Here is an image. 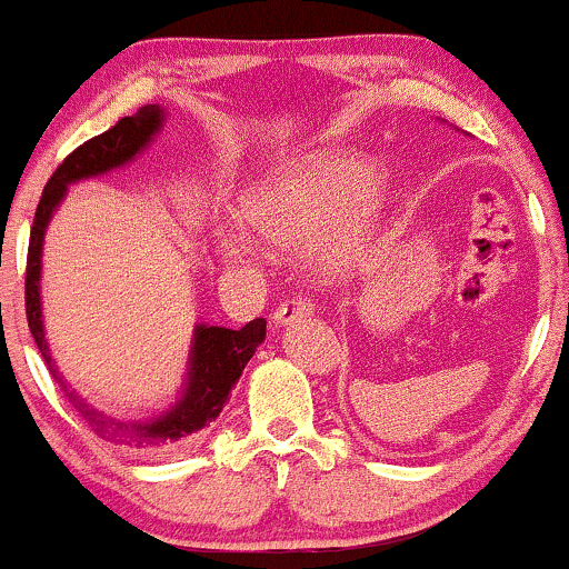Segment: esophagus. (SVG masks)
<instances>
[{
  "label": "esophagus",
  "instance_id": "esophagus-1",
  "mask_svg": "<svg viewBox=\"0 0 569 569\" xmlns=\"http://www.w3.org/2000/svg\"><path fill=\"white\" fill-rule=\"evenodd\" d=\"M311 313V302H308L306 298H287L284 302H279L277 311H274V321L277 323H290L298 319V316H306Z\"/></svg>",
  "mask_w": 569,
  "mask_h": 569
}]
</instances>
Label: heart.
I'll return each instance as SVG.
<instances>
[{
  "label": "heart",
  "mask_w": 569,
  "mask_h": 569,
  "mask_svg": "<svg viewBox=\"0 0 569 569\" xmlns=\"http://www.w3.org/2000/svg\"><path fill=\"white\" fill-rule=\"evenodd\" d=\"M383 206V186L363 159L342 151H319L298 161L242 201L240 217L250 230L279 246L306 242L331 221L321 263L345 274L371 240ZM224 248L238 253L240 234H227Z\"/></svg>",
  "instance_id": "heart-1"
}]
</instances>
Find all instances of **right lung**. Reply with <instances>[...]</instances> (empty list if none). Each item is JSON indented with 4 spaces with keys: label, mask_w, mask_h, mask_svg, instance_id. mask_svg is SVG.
<instances>
[{
    "label": "right lung",
    "mask_w": 569,
    "mask_h": 569,
    "mask_svg": "<svg viewBox=\"0 0 569 569\" xmlns=\"http://www.w3.org/2000/svg\"><path fill=\"white\" fill-rule=\"evenodd\" d=\"M164 122V109L157 104H149L138 109V114L122 117L114 128H109L101 136L86 140L78 146L68 159L54 169L49 177L47 188H43L41 201L36 206V217L31 227V242H28V267H26V316L31 335L39 345L43 360H47L51 376H54L59 387H62L64 397L78 416L86 420L99 439L112 441V445L138 449V452H172V449L186 447L188 441L213 418L219 416L224 402L230 400L232 387L238 383L242 368L258 345L267 337V321L253 319L242 329H224V327H209V323H198L193 331V348H190V368L186 387H182L180 400L161 416L146 420V423H132V420H117L112 416H104L88 405L76 389L68 387L51 363V352L47 335H43V319H41V248H43V232L51 213L68 193V186L86 177L104 174L109 169H117L136 159L151 138L161 130Z\"/></svg>",
    "instance_id": "obj_1"
}]
</instances>
